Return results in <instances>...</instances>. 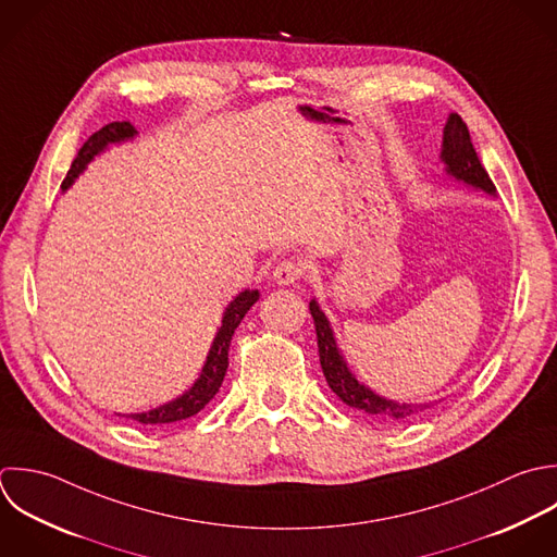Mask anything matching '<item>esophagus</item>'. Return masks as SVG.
Returning <instances> with one entry per match:
<instances>
[{
	"instance_id": "1",
	"label": "esophagus",
	"mask_w": 557,
	"mask_h": 557,
	"mask_svg": "<svg viewBox=\"0 0 557 557\" xmlns=\"http://www.w3.org/2000/svg\"><path fill=\"white\" fill-rule=\"evenodd\" d=\"M301 273H304V269H301L299 262H295V260H282V262L273 269V280H275V284H280V286H290V284H295V282L301 277Z\"/></svg>"
}]
</instances>
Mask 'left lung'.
<instances>
[{
  "label": "left lung",
  "instance_id": "1",
  "mask_svg": "<svg viewBox=\"0 0 557 557\" xmlns=\"http://www.w3.org/2000/svg\"><path fill=\"white\" fill-rule=\"evenodd\" d=\"M443 162L447 164V173L473 188H480L488 195H495L497 188L493 184V180L488 177L486 169L482 166L478 151L471 143V134L467 123L462 121L460 114L451 112L447 119V125L443 129V151H441ZM310 314L314 319V327H317V343H319V356H321V369L323 375L330 384V388L343 399V404H347L349 408L362 410L369 417L384 421V423H399V421H408L419 417L421 412H425L428 408H432L434 404H399L386 397H380L377 393H373L369 386L360 384L356 380V375L349 371L334 332L330 327L327 317L323 314V310L319 308V304L312 299L310 301Z\"/></svg>",
  "mask_w": 557,
  "mask_h": 557
}]
</instances>
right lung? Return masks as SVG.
Returning <instances> with one entry per match:
<instances>
[{
    "label": "right lung",
    "instance_id": "1",
    "mask_svg": "<svg viewBox=\"0 0 557 557\" xmlns=\"http://www.w3.org/2000/svg\"><path fill=\"white\" fill-rule=\"evenodd\" d=\"M136 136V129L129 121H114V123H108L103 125L99 132H95L84 145L82 149L77 151L64 182H62V190H66L75 177L86 169V164L97 156L101 153L108 145L112 143H123V140H129ZM260 293L258 290H243L240 295L234 297V301L225 308L223 312V321H221V327L212 341V347L208 351V358H206V364L201 369V375L197 377V382L184 393L180 395L177 399L164 404V406H158L149 412H138V414H125V419H132L136 423H143V425H162V423H175V421H184L188 417H195L199 410H203L208 406V401L219 393L221 384H223V377H225V371H227V351H230V343H232V336L236 332V327L240 325L243 317L247 314V310L258 301Z\"/></svg>",
    "mask_w": 557,
    "mask_h": 557
}]
</instances>
